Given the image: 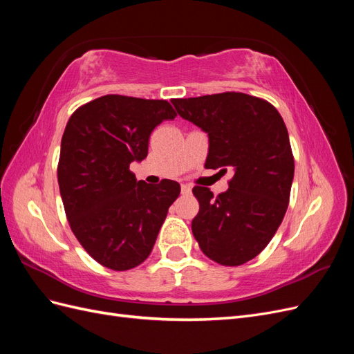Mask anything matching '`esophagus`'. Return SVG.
<instances>
[{
    "label": "esophagus",
    "mask_w": 354,
    "mask_h": 354,
    "mask_svg": "<svg viewBox=\"0 0 354 354\" xmlns=\"http://www.w3.org/2000/svg\"><path fill=\"white\" fill-rule=\"evenodd\" d=\"M192 187L189 185H181V195H190Z\"/></svg>",
    "instance_id": "esophagus-1"
}]
</instances>
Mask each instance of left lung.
Returning a JSON list of instances; mask_svg holds the SVG:
<instances>
[{"instance_id":"1","label":"left lung","mask_w":354,"mask_h":354,"mask_svg":"<svg viewBox=\"0 0 354 354\" xmlns=\"http://www.w3.org/2000/svg\"><path fill=\"white\" fill-rule=\"evenodd\" d=\"M171 103L208 134L205 167L234 173L218 196L194 187L199 212L192 232L199 248L223 266L252 260L281 226L291 194L294 156L281 113L269 102L234 91Z\"/></svg>"}]
</instances>
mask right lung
Wrapping results in <instances>:
<instances>
[{"label":"right lung","instance_id":"1","mask_svg":"<svg viewBox=\"0 0 354 354\" xmlns=\"http://www.w3.org/2000/svg\"><path fill=\"white\" fill-rule=\"evenodd\" d=\"M177 116L167 100L108 94L75 111L62 137L57 180L71 229L93 259L130 270L152 252L180 185L136 178L155 127Z\"/></svg>","mask_w":354,"mask_h":354}]
</instances>
